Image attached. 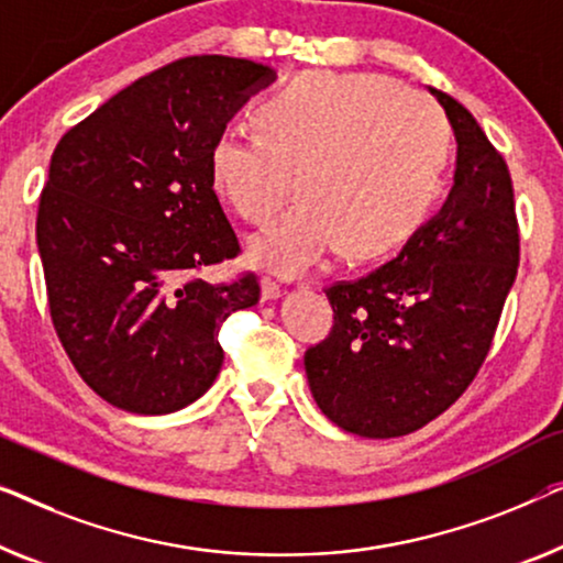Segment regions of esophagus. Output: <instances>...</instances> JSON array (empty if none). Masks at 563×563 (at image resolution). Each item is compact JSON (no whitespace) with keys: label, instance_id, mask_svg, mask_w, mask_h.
I'll use <instances>...</instances> for the list:
<instances>
[{"label":"esophagus","instance_id":"34e87169","mask_svg":"<svg viewBox=\"0 0 563 563\" xmlns=\"http://www.w3.org/2000/svg\"><path fill=\"white\" fill-rule=\"evenodd\" d=\"M282 284L279 282H274L272 276H264L262 279V299L264 301H272V299H276V297H282Z\"/></svg>","mask_w":563,"mask_h":563}]
</instances>
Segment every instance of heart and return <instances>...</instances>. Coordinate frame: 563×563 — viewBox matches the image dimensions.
<instances>
[{"label":"heart","instance_id":"heart-1","mask_svg":"<svg viewBox=\"0 0 563 563\" xmlns=\"http://www.w3.org/2000/svg\"><path fill=\"white\" fill-rule=\"evenodd\" d=\"M258 132L225 126L210 144L213 190L249 223L258 266L301 276L340 246L353 258L401 249L429 218L450 157L434 99L380 73H301L258 109Z\"/></svg>","mask_w":563,"mask_h":563}]
</instances>
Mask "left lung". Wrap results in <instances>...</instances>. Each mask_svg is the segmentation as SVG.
I'll return each mask as SVG.
<instances>
[{
	"mask_svg": "<svg viewBox=\"0 0 563 563\" xmlns=\"http://www.w3.org/2000/svg\"><path fill=\"white\" fill-rule=\"evenodd\" d=\"M431 93L457 136L446 202L394 262L324 289L335 328L305 353L324 417L368 439L411 434L467 390L490 353L520 262L503 154L457 99Z\"/></svg>",
	"mask_w": 563,
	"mask_h": 563,
	"instance_id": "left-lung-1",
	"label": "left lung"
}]
</instances>
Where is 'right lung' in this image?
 I'll return each instance as SVG.
<instances>
[{
  "label": "right lung",
  "mask_w": 563,
  "mask_h": 563,
  "mask_svg": "<svg viewBox=\"0 0 563 563\" xmlns=\"http://www.w3.org/2000/svg\"><path fill=\"white\" fill-rule=\"evenodd\" d=\"M274 80L262 63L190 55L136 78L60 136L37 206L53 328L117 409L169 413L213 386L218 332L262 297L258 276L210 284L241 254L210 183V144Z\"/></svg>",
  "instance_id": "1"
}]
</instances>
